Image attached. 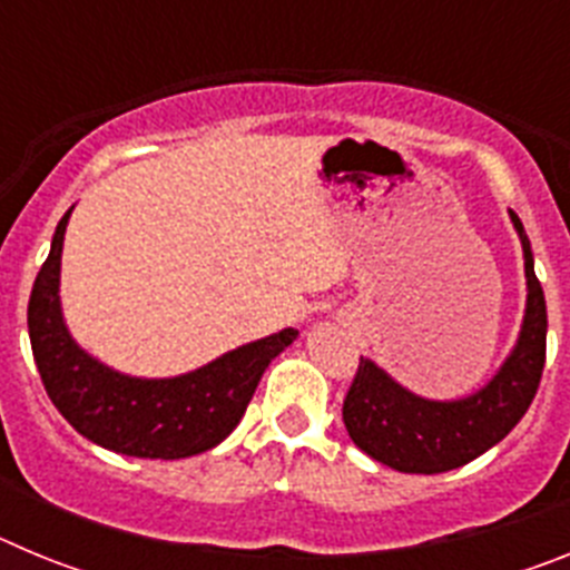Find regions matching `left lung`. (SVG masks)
Returning a JSON list of instances; mask_svg holds the SVG:
<instances>
[{"instance_id":"obj_1","label":"left lung","mask_w":570,"mask_h":570,"mask_svg":"<svg viewBox=\"0 0 570 570\" xmlns=\"http://www.w3.org/2000/svg\"><path fill=\"white\" fill-rule=\"evenodd\" d=\"M525 254L528 302L520 340L491 382L465 400L436 402L411 394L376 362L360 360L342 402L347 436L371 460L402 473H442L468 465L505 440L537 396L546 367V294L520 216L511 210Z\"/></svg>"}]
</instances>
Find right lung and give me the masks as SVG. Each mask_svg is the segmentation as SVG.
Wrapping results in <instances>:
<instances>
[{
  "instance_id": "obj_1",
  "label": "right lung",
  "mask_w": 570,
  "mask_h": 570,
  "mask_svg": "<svg viewBox=\"0 0 570 570\" xmlns=\"http://www.w3.org/2000/svg\"><path fill=\"white\" fill-rule=\"evenodd\" d=\"M70 210L28 302V334L39 376L59 414L90 442L125 456L183 460L203 454L239 425L265 367L299 331L285 328L170 380H139L102 365L73 342L59 305V265Z\"/></svg>"
}]
</instances>
